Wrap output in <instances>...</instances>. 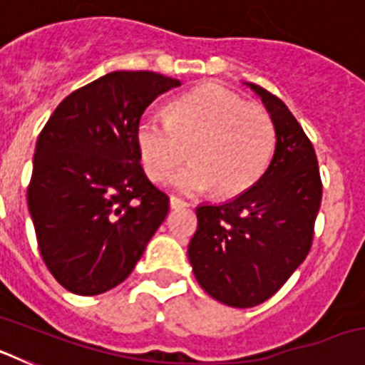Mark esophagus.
Masks as SVG:
<instances>
[{"label": "esophagus", "instance_id": "esophagus-1", "mask_svg": "<svg viewBox=\"0 0 365 365\" xmlns=\"http://www.w3.org/2000/svg\"><path fill=\"white\" fill-rule=\"evenodd\" d=\"M170 208L172 210H180V208H188V202L180 201L177 197H170Z\"/></svg>", "mask_w": 365, "mask_h": 365}]
</instances>
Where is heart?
Listing matches in <instances>:
<instances>
[{"mask_svg":"<svg viewBox=\"0 0 365 365\" xmlns=\"http://www.w3.org/2000/svg\"><path fill=\"white\" fill-rule=\"evenodd\" d=\"M274 146L269 115L215 83L179 96L168 117L150 111L137 124L138 155L150 179H168L190 148L193 163L172 179L186 195L214 188L225 197L245 192L265 173Z\"/></svg>","mask_w":365,"mask_h":365,"instance_id":"obj_1","label":"heart"}]
</instances>
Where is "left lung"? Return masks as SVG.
Instances as JSON below:
<instances>
[{
	"label": "left lung",
	"mask_w": 365,
	"mask_h": 365,
	"mask_svg": "<svg viewBox=\"0 0 365 365\" xmlns=\"http://www.w3.org/2000/svg\"><path fill=\"white\" fill-rule=\"evenodd\" d=\"M261 98L276 131L267 172L237 197L199 205L188 257L199 285L217 302L247 309L282 289L307 257L322 180L314 148L278 96L245 82Z\"/></svg>",
	"instance_id": "1"
}]
</instances>
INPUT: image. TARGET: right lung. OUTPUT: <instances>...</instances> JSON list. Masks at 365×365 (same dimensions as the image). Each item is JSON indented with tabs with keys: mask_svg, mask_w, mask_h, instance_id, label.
<instances>
[{
	"mask_svg": "<svg viewBox=\"0 0 365 365\" xmlns=\"http://www.w3.org/2000/svg\"><path fill=\"white\" fill-rule=\"evenodd\" d=\"M180 80L115 71L63 98L36 143L29 212L45 265L69 292L124 282L170 208L140 166L137 124Z\"/></svg>",
	"mask_w": 365,
	"mask_h": 365,
	"instance_id": "right-lung-1",
	"label": "right lung"
}]
</instances>
